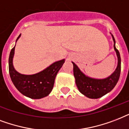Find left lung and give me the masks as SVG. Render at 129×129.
I'll list each match as a JSON object with an SVG mask.
<instances>
[{
  "label": "left lung",
  "instance_id": "left-lung-1",
  "mask_svg": "<svg viewBox=\"0 0 129 129\" xmlns=\"http://www.w3.org/2000/svg\"><path fill=\"white\" fill-rule=\"evenodd\" d=\"M111 34V33H110ZM112 35L114 41V49L118 58V64L115 71L104 79H95L85 75L77 64L72 62L73 64V74L77 87L79 91L85 96L91 99H98L111 91L119 79L121 69V59L118 50L115 46V39Z\"/></svg>",
  "mask_w": 129,
  "mask_h": 129
}]
</instances>
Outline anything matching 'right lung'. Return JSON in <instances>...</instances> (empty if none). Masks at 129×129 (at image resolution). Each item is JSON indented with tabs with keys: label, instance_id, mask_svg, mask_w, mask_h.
<instances>
[{
	"label": "right lung",
	"instance_id": "1",
	"mask_svg": "<svg viewBox=\"0 0 129 129\" xmlns=\"http://www.w3.org/2000/svg\"><path fill=\"white\" fill-rule=\"evenodd\" d=\"M21 34L16 40H19ZM15 48L11 50L9 58V69L13 83L25 96L31 99H41L48 96L52 90L56 76L64 62V59L54 62L42 71L34 75H23L15 69L13 64Z\"/></svg>",
	"mask_w": 129,
	"mask_h": 129
}]
</instances>
